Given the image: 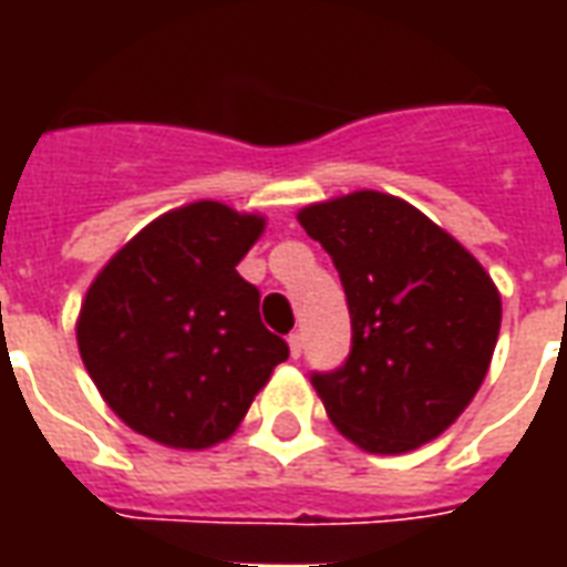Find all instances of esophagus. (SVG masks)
<instances>
[{
	"label": "esophagus",
	"instance_id": "34e87169",
	"mask_svg": "<svg viewBox=\"0 0 567 567\" xmlns=\"http://www.w3.org/2000/svg\"><path fill=\"white\" fill-rule=\"evenodd\" d=\"M288 349H291V358H300V352H303V333H291L288 337Z\"/></svg>",
	"mask_w": 567,
	"mask_h": 567
}]
</instances>
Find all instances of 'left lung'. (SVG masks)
<instances>
[{
	"label": "left lung",
	"mask_w": 567,
	"mask_h": 567,
	"mask_svg": "<svg viewBox=\"0 0 567 567\" xmlns=\"http://www.w3.org/2000/svg\"><path fill=\"white\" fill-rule=\"evenodd\" d=\"M331 255L352 316L343 368L312 373L340 434L377 455L440 437L486 380L501 295L483 264L404 199L380 190L297 212Z\"/></svg>",
	"instance_id": "8db88e82"
}]
</instances>
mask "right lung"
Masks as SVG:
<instances>
[{
  "label": "right lung",
  "instance_id": "1",
  "mask_svg": "<svg viewBox=\"0 0 567 567\" xmlns=\"http://www.w3.org/2000/svg\"><path fill=\"white\" fill-rule=\"evenodd\" d=\"M264 218L215 199L142 227L81 303L79 352L103 401L136 434L206 450L234 434L288 343L264 328L236 264Z\"/></svg>",
  "mask_w": 567,
  "mask_h": 567
}]
</instances>
